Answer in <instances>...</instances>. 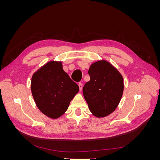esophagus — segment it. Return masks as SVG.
I'll return each mask as SVG.
<instances>
[{
    "label": "esophagus",
    "instance_id": "obj_1",
    "mask_svg": "<svg viewBox=\"0 0 160 160\" xmlns=\"http://www.w3.org/2000/svg\"><path fill=\"white\" fill-rule=\"evenodd\" d=\"M79 90H80V91H82V89H83V83H79Z\"/></svg>",
    "mask_w": 160,
    "mask_h": 160
}]
</instances>
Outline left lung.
<instances>
[{
    "label": "left lung",
    "instance_id": "obj_1",
    "mask_svg": "<svg viewBox=\"0 0 160 160\" xmlns=\"http://www.w3.org/2000/svg\"><path fill=\"white\" fill-rule=\"evenodd\" d=\"M90 81L83 88L91 112L98 118L109 115L117 108L123 91V79L119 71L106 61L92 64L88 71Z\"/></svg>",
    "mask_w": 160,
    "mask_h": 160
}]
</instances>
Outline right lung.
I'll return each instance as SVG.
<instances>
[{"instance_id":"obj_1","label":"right lung","mask_w":160,"mask_h":160,"mask_svg":"<svg viewBox=\"0 0 160 160\" xmlns=\"http://www.w3.org/2000/svg\"><path fill=\"white\" fill-rule=\"evenodd\" d=\"M79 89L62 69L61 62H47L32 77L31 91L35 103L42 113L52 119L65 112Z\"/></svg>"}]
</instances>
